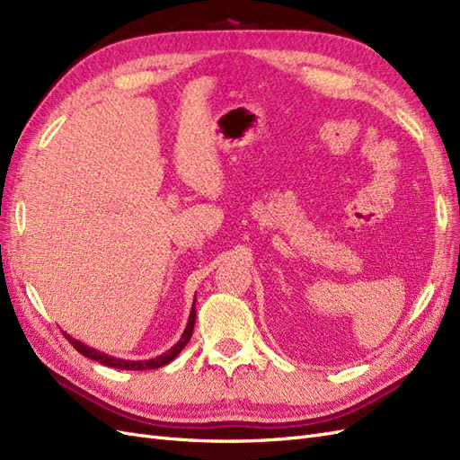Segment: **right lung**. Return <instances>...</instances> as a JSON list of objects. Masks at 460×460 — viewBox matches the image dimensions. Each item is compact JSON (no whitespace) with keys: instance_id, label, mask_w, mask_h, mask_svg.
<instances>
[{"instance_id":"add662e5","label":"right lung","mask_w":460,"mask_h":460,"mask_svg":"<svg viewBox=\"0 0 460 460\" xmlns=\"http://www.w3.org/2000/svg\"><path fill=\"white\" fill-rule=\"evenodd\" d=\"M196 301H198V299H193L191 311H190V318H188V324H186V328H184V332H182V336H180V340L171 347L169 351H164L163 355L147 358V360H128V358L111 357V355H107V353H103V351H97V349H93V347H88L86 343H82V341L71 338L66 332H63V333H65V338H66L68 341H71V345L75 347V349H76L80 355H84V357H88V358H92V360H97V363H102V365H105V367L119 368V370H155V368H159V367L169 365L171 360H174V358L180 355V351H182L184 347L188 345V341H190V338H191V333H193V326H196Z\"/></svg>"}]
</instances>
